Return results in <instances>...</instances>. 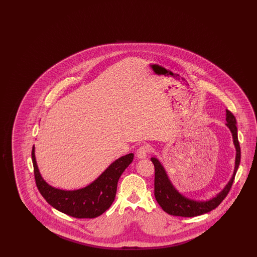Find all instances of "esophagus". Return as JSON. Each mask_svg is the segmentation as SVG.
I'll return each instance as SVG.
<instances>
[{
  "label": "esophagus",
  "instance_id": "obj_1",
  "mask_svg": "<svg viewBox=\"0 0 257 257\" xmlns=\"http://www.w3.org/2000/svg\"><path fill=\"white\" fill-rule=\"evenodd\" d=\"M149 151H150V148H149L148 146H147V145L142 146V147H140V148L137 150V152H136L137 157H138L139 159H144V158H146L147 155H148Z\"/></svg>",
  "mask_w": 257,
  "mask_h": 257
}]
</instances>
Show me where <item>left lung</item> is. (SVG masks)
I'll list each match as a JSON object with an SVG mask.
<instances>
[{
    "label": "left lung",
    "instance_id": "obj_1",
    "mask_svg": "<svg viewBox=\"0 0 257 257\" xmlns=\"http://www.w3.org/2000/svg\"><path fill=\"white\" fill-rule=\"evenodd\" d=\"M226 125L232 133L233 143L236 147V160H235V170L230 181L225 186V188L220 194L214 198L207 201H195L188 199L181 196L171 185L166 171L163 166L156 158H151L155 169V179H154V196L162 209L171 216L178 217H196L208 213L215 208L218 207L221 201L228 195L232 187L235 174L240 165L241 160V148L238 141L236 118L230 110H226Z\"/></svg>",
    "mask_w": 257,
    "mask_h": 257
}]
</instances>
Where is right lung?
<instances>
[{
  "mask_svg": "<svg viewBox=\"0 0 257 257\" xmlns=\"http://www.w3.org/2000/svg\"><path fill=\"white\" fill-rule=\"evenodd\" d=\"M133 159V153L122 156L86 188L62 191L51 187L42 179L37 169L35 146L32 149L35 180L39 193L51 206L77 219H93L110 208L115 197L118 179Z\"/></svg>",
  "mask_w": 257,
  "mask_h": 257,
  "instance_id": "1",
  "label": "right lung"
}]
</instances>
